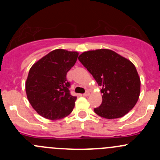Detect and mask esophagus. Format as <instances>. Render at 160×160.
Here are the masks:
<instances>
[{"mask_svg":"<svg viewBox=\"0 0 160 160\" xmlns=\"http://www.w3.org/2000/svg\"><path fill=\"white\" fill-rule=\"evenodd\" d=\"M83 96H84V97H88V96H89V95H90V92L88 91V90H87V91L85 92V93H83Z\"/></svg>","mask_w":160,"mask_h":160,"instance_id":"esophagus-1","label":"esophagus"}]
</instances>
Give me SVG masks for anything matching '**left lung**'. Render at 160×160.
Returning <instances> with one entry per match:
<instances>
[{
	"label": "left lung",
	"instance_id": "8db88e82",
	"mask_svg": "<svg viewBox=\"0 0 160 160\" xmlns=\"http://www.w3.org/2000/svg\"><path fill=\"white\" fill-rule=\"evenodd\" d=\"M78 59L102 88V103L93 109L97 114L108 119L118 118L133 108L141 83L130 60L106 49L84 52Z\"/></svg>",
	"mask_w": 160,
	"mask_h": 160
}]
</instances>
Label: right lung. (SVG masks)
I'll use <instances>...</instances> for the list:
<instances>
[{
  "label": "right lung",
  "mask_w": 160,
  "mask_h": 160,
  "mask_svg": "<svg viewBox=\"0 0 160 160\" xmlns=\"http://www.w3.org/2000/svg\"><path fill=\"white\" fill-rule=\"evenodd\" d=\"M78 55L77 52L53 50L31 67L25 83L27 98L45 118L56 120L72 112L77 97L70 94L67 74Z\"/></svg>",
  "instance_id": "obj_1"
}]
</instances>
